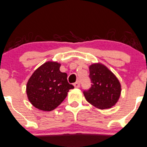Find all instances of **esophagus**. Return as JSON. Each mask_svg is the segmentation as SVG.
I'll return each instance as SVG.
<instances>
[{"mask_svg": "<svg viewBox=\"0 0 147 147\" xmlns=\"http://www.w3.org/2000/svg\"><path fill=\"white\" fill-rule=\"evenodd\" d=\"M73 85H74V86H75V88H79V87H80V82H79V81L76 82H75V83H74Z\"/></svg>", "mask_w": 147, "mask_h": 147, "instance_id": "esophagus-1", "label": "esophagus"}]
</instances>
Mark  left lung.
Returning <instances> with one entry per match:
<instances>
[{
	"instance_id": "1",
	"label": "left lung",
	"mask_w": 147,
	"mask_h": 147,
	"mask_svg": "<svg viewBox=\"0 0 147 147\" xmlns=\"http://www.w3.org/2000/svg\"><path fill=\"white\" fill-rule=\"evenodd\" d=\"M89 69L92 84L84 92L86 100L99 109H111L116 104L121 94L118 79L102 63H93Z\"/></svg>"
}]
</instances>
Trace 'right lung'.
Returning a JSON list of instances; mask_svg holds the SVG:
<instances>
[{
    "instance_id": "add662e5",
    "label": "right lung",
    "mask_w": 147,
    "mask_h": 147,
    "mask_svg": "<svg viewBox=\"0 0 147 147\" xmlns=\"http://www.w3.org/2000/svg\"><path fill=\"white\" fill-rule=\"evenodd\" d=\"M61 65L58 62H46L33 72L27 82V98L38 110H54L64 101L69 89L74 88L67 82V74L60 71Z\"/></svg>"
}]
</instances>
